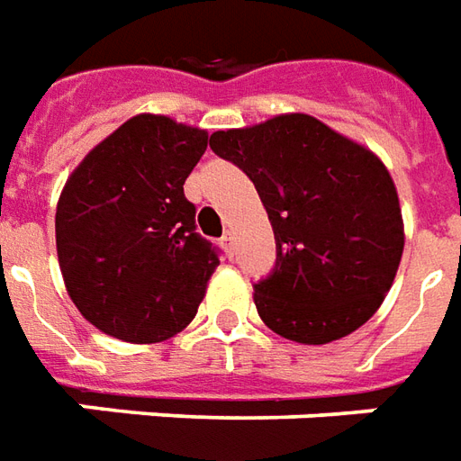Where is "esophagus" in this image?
Returning a JSON list of instances; mask_svg holds the SVG:
<instances>
[{
    "mask_svg": "<svg viewBox=\"0 0 461 461\" xmlns=\"http://www.w3.org/2000/svg\"><path fill=\"white\" fill-rule=\"evenodd\" d=\"M220 244H221V249L230 254V257L234 254V234H231V231H224V237L220 240Z\"/></svg>",
    "mask_w": 461,
    "mask_h": 461,
    "instance_id": "esophagus-1",
    "label": "esophagus"
}]
</instances>
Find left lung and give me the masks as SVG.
Segmentation results:
<instances>
[{
  "label": "left lung",
  "mask_w": 461,
  "mask_h": 461,
  "mask_svg": "<svg viewBox=\"0 0 461 461\" xmlns=\"http://www.w3.org/2000/svg\"><path fill=\"white\" fill-rule=\"evenodd\" d=\"M209 147L252 179L275 230V269L254 285L264 324L299 344L359 330L387 297L404 249L382 159L309 114L214 131Z\"/></svg>",
  "instance_id": "left-lung-1"
}]
</instances>
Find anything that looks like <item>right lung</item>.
<instances>
[{"label": "right lung", "mask_w": 461, "mask_h": 461, "mask_svg": "<svg viewBox=\"0 0 461 461\" xmlns=\"http://www.w3.org/2000/svg\"><path fill=\"white\" fill-rule=\"evenodd\" d=\"M207 141L199 127L137 114L67 179L54 217L64 285L109 337L164 342L194 320L220 264L185 197Z\"/></svg>", "instance_id": "right-lung-1"}]
</instances>
